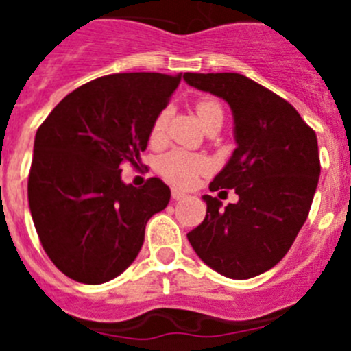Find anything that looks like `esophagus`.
Instances as JSON below:
<instances>
[{
	"label": "esophagus",
	"instance_id": "34e87169",
	"mask_svg": "<svg viewBox=\"0 0 351 351\" xmlns=\"http://www.w3.org/2000/svg\"><path fill=\"white\" fill-rule=\"evenodd\" d=\"M186 197L184 191H179V190H172V198L173 200H182Z\"/></svg>",
	"mask_w": 351,
	"mask_h": 351
}]
</instances>
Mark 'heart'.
<instances>
[{
	"label": "heart",
	"mask_w": 351,
	"mask_h": 351,
	"mask_svg": "<svg viewBox=\"0 0 351 351\" xmlns=\"http://www.w3.org/2000/svg\"><path fill=\"white\" fill-rule=\"evenodd\" d=\"M214 112H221V108H219V105L216 101H198L197 114L200 123L206 121ZM163 126H165V116H160L154 121L153 130H151V141L156 142L161 137ZM158 170L172 184L188 188V186H191L197 181L200 173L206 172L207 161L204 158L197 156V154H191L188 151H182V149H176V151H170V153L163 154L160 158V161H158Z\"/></svg>",
	"instance_id": "b5f03b06"
}]
</instances>
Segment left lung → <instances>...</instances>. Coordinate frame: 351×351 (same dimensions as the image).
<instances>
[{"label": "left lung", "mask_w": 351, "mask_h": 351, "mask_svg": "<svg viewBox=\"0 0 351 351\" xmlns=\"http://www.w3.org/2000/svg\"><path fill=\"white\" fill-rule=\"evenodd\" d=\"M182 79L230 105L237 145L209 188L235 190L239 200L223 207L204 195L206 219L188 241L213 271L255 278L287 255L308 218L320 178L316 133L287 100L241 73Z\"/></svg>", "instance_id": "8db88e82"}]
</instances>
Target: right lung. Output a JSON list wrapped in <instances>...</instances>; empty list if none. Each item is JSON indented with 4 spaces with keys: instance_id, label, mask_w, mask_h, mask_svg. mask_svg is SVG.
<instances>
[{
    "instance_id": "add662e5",
    "label": "right lung",
    "mask_w": 351,
    "mask_h": 351,
    "mask_svg": "<svg viewBox=\"0 0 351 351\" xmlns=\"http://www.w3.org/2000/svg\"><path fill=\"white\" fill-rule=\"evenodd\" d=\"M181 73H114L66 95L36 132L27 200L40 243L73 281L101 285L132 265L149 218L169 206V186L125 184Z\"/></svg>"
}]
</instances>
